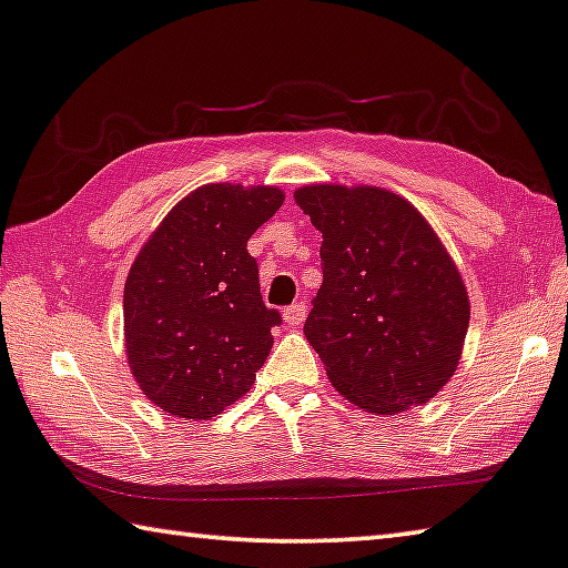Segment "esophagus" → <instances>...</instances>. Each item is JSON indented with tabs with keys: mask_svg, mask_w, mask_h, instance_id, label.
Listing matches in <instances>:
<instances>
[{
	"mask_svg": "<svg viewBox=\"0 0 568 568\" xmlns=\"http://www.w3.org/2000/svg\"><path fill=\"white\" fill-rule=\"evenodd\" d=\"M307 315V303L305 301H295L293 305H287L283 311V318L287 325H301Z\"/></svg>",
	"mask_w": 568,
	"mask_h": 568,
	"instance_id": "esophagus-1",
	"label": "esophagus"
}]
</instances>
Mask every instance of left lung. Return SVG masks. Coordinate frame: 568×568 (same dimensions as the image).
Instances as JSON below:
<instances>
[{
    "instance_id": "8db88e82",
    "label": "left lung",
    "mask_w": 568,
    "mask_h": 568,
    "mask_svg": "<svg viewBox=\"0 0 568 568\" xmlns=\"http://www.w3.org/2000/svg\"><path fill=\"white\" fill-rule=\"evenodd\" d=\"M323 233V285L305 321L341 396L393 416L454 376L468 331L464 281L430 225L381 187L295 192Z\"/></svg>"
}]
</instances>
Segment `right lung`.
<instances>
[{
  "mask_svg": "<svg viewBox=\"0 0 568 568\" xmlns=\"http://www.w3.org/2000/svg\"><path fill=\"white\" fill-rule=\"evenodd\" d=\"M283 205L277 187L205 185L170 210L124 283V345L145 396L207 420L243 398L283 318L261 295L250 235Z\"/></svg>",
  "mask_w": 568,
  "mask_h": 568,
  "instance_id": "add662e5",
  "label": "right lung"
}]
</instances>
